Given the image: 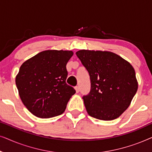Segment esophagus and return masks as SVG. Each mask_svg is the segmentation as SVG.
Returning <instances> with one entry per match:
<instances>
[{
	"mask_svg": "<svg viewBox=\"0 0 152 152\" xmlns=\"http://www.w3.org/2000/svg\"><path fill=\"white\" fill-rule=\"evenodd\" d=\"M75 88L76 93H79V92H80V87L77 86H75Z\"/></svg>",
	"mask_w": 152,
	"mask_h": 152,
	"instance_id": "34e87169",
	"label": "esophagus"
}]
</instances>
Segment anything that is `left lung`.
Returning <instances> with one entry per match:
<instances>
[{
    "mask_svg": "<svg viewBox=\"0 0 152 152\" xmlns=\"http://www.w3.org/2000/svg\"><path fill=\"white\" fill-rule=\"evenodd\" d=\"M76 55L90 75L91 91L82 97L87 113L101 120L120 117L138 90L134 68L111 52L81 50Z\"/></svg>",
    "mask_w": 152,
    "mask_h": 152,
    "instance_id": "8db88e82",
    "label": "left lung"
}]
</instances>
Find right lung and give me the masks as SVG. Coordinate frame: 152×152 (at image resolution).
I'll return each mask as SVG.
<instances>
[{
    "mask_svg": "<svg viewBox=\"0 0 152 152\" xmlns=\"http://www.w3.org/2000/svg\"><path fill=\"white\" fill-rule=\"evenodd\" d=\"M73 55L69 50H48L24 62L16 77L22 102L33 115L50 118L61 115L75 93L66 84V64Z\"/></svg>",
    "mask_w": 152,
    "mask_h": 152,
    "instance_id": "right-lung-1",
    "label": "right lung"
}]
</instances>
